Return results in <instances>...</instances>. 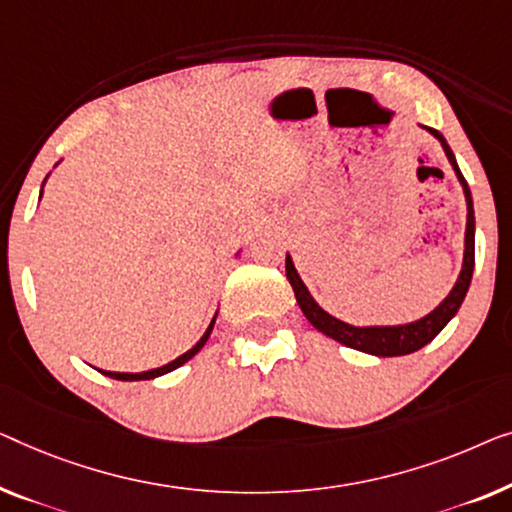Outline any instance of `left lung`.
Here are the masks:
<instances>
[{
    "instance_id": "left-lung-1",
    "label": "left lung",
    "mask_w": 512,
    "mask_h": 512,
    "mask_svg": "<svg viewBox=\"0 0 512 512\" xmlns=\"http://www.w3.org/2000/svg\"><path fill=\"white\" fill-rule=\"evenodd\" d=\"M434 138H439V143L443 150H446V157L450 164L455 168V175L459 184L464 187V198H466V235H464V263H462V272H459L457 284L453 286V291L446 300L436 307L432 314H427L425 318H420L416 323H406V325H374V328H355V325H348L339 318L330 316L328 311L321 309L316 305V300L311 298L307 286L302 284L298 270L291 261V256L286 254V279L291 281L295 300L302 309V314L307 316V321L314 325L318 332H323L325 337L335 339V342L344 344L348 348H355V351L369 353V355H379V358H392V355H409L413 351H418L425 344L432 342V339L439 335V332L446 328L450 318L457 314V309L462 307V302L466 298V291L471 286V277H473V265H476V217H473V201H471V191L469 184H466L464 175L459 173V166L455 161V154L450 150V145L446 143V138L441 136L436 129L425 127Z\"/></svg>"
}]
</instances>
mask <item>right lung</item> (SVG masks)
Segmentation results:
<instances>
[{"instance_id":"add662e5","label":"right lung","mask_w":512,"mask_h":512,"mask_svg":"<svg viewBox=\"0 0 512 512\" xmlns=\"http://www.w3.org/2000/svg\"><path fill=\"white\" fill-rule=\"evenodd\" d=\"M41 194H43V189H41ZM217 318V316H214ZM214 318H212V323H210V328L205 330V335L201 337V342H198L194 348H189L187 353L184 355H180V358H175L173 362H168V365H164V367H157V369H150V372H140V374H122V372H103V369H99L101 374H106V376H110V379H117V381H150V379H157V376H164V374H168V372H173V369H177V367H182L184 362L187 360H191L194 358V355L201 351V348L205 346V342H207V337H210V332H212V328H214Z\"/></svg>"}]
</instances>
